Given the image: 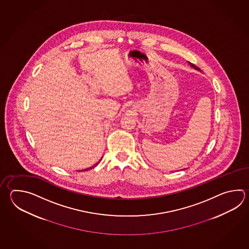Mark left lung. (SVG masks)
<instances>
[{"instance_id":"obj_1","label":"left lung","mask_w":249,"mask_h":249,"mask_svg":"<svg viewBox=\"0 0 249 249\" xmlns=\"http://www.w3.org/2000/svg\"><path fill=\"white\" fill-rule=\"evenodd\" d=\"M189 64H190V66H192V67H193L194 69H196V70H198V71H200V69L198 68V66H195V65H193V64H192V63H190V62H188Z\"/></svg>"}]
</instances>
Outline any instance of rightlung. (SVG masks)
<instances>
[{"instance_id": "add662e5", "label": "right lung", "mask_w": 249, "mask_h": 249, "mask_svg": "<svg viewBox=\"0 0 249 249\" xmlns=\"http://www.w3.org/2000/svg\"><path fill=\"white\" fill-rule=\"evenodd\" d=\"M97 164H98V163H97V164H95V165H94V166H93V167H96V166H97ZM93 167H91V168H87V169H85V170H89V169H90V168H93Z\"/></svg>"}]
</instances>
